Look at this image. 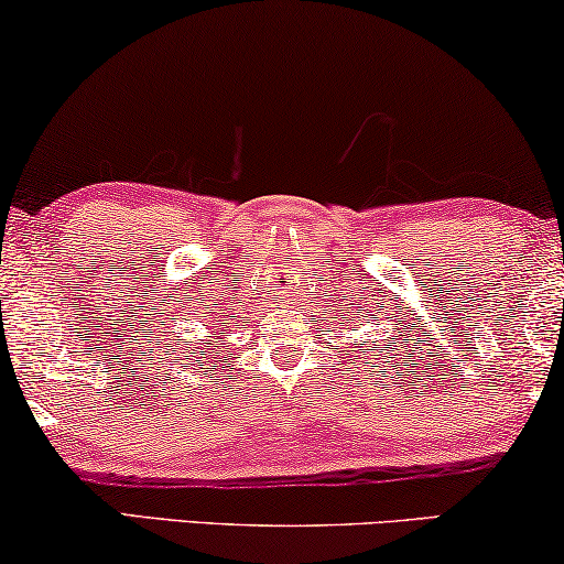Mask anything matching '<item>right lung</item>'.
<instances>
[{
  "label": "right lung",
  "mask_w": 564,
  "mask_h": 564,
  "mask_svg": "<svg viewBox=\"0 0 564 564\" xmlns=\"http://www.w3.org/2000/svg\"><path fill=\"white\" fill-rule=\"evenodd\" d=\"M213 326H215V323H213Z\"/></svg>",
  "instance_id": "right-lung-1"
}]
</instances>
